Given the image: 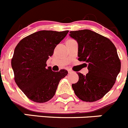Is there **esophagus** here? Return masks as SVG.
<instances>
[{
  "label": "esophagus",
  "instance_id": "1",
  "mask_svg": "<svg viewBox=\"0 0 128 128\" xmlns=\"http://www.w3.org/2000/svg\"><path fill=\"white\" fill-rule=\"evenodd\" d=\"M68 74H71V73H72V72H73V71L70 69H68Z\"/></svg>",
  "mask_w": 128,
  "mask_h": 128
}]
</instances>
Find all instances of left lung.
<instances>
[{
  "instance_id": "8db88e82",
  "label": "left lung",
  "mask_w": 128,
  "mask_h": 128,
  "mask_svg": "<svg viewBox=\"0 0 128 128\" xmlns=\"http://www.w3.org/2000/svg\"><path fill=\"white\" fill-rule=\"evenodd\" d=\"M69 36L78 44V60L86 63L88 70L86 76L78 73L79 80L72 84L74 93L86 102L99 100L112 88L120 71L117 48L108 38L88 29L70 31Z\"/></svg>"
}]
</instances>
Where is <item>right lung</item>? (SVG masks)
I'll use <instances>...</instances> for the list:
<instances>
[{"label": "right lung", "mask_w": 128, "mask_h": 128, "mask_svg": "<svg viewBox=\"0 0 128 128\" xmlns=\"http://www.w3.org/2000/svg\"><path fill=\"white\" fill-rule=\"evenodd\" d=\"M68 32L40 30L23 38L14 48L11 60L14 81L34 102L41 103L51 99L60 80L67 75L66 70L54 72L50 66L47 68L46 62Z\"/></svg>", "instance_id": "obj_1"}]
</instances>
